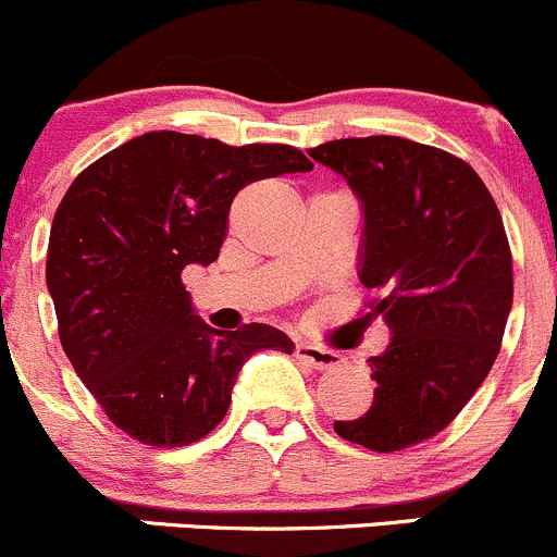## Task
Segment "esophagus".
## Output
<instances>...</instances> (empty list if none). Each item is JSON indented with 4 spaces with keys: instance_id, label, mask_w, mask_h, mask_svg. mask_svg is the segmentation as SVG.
Segmentation results:
<instances>
[{
    "instance_id": "1",
    "label": "esophagus",
    "mask_w": 557,
    "mask_h": 557,
    "mask_svg": "<svg viewBox=\"0 0 557 557\" xmlns=\"http://www.w3.org/2000/svg\"><path fill=\"white\" fill-rule=\"evenodd\" d=\"M294 352L301 363H307V367H312V369H320V372H323V369H336L342 363V356L336 350H325V347L307 345V342H296Z\"/></svg>"
}]
</instances>
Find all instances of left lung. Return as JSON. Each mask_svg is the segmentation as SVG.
<instances>
[{"mask_svg": "<svg viewBox=\"0 0 557 557\" xmlns=\"http://www.w3.org/2000/svg\"><path fill=\"white\" fill-rule=\"evenodd\" d=\"M310 156L363 201L367 318L391 342L369 358L372 407L342 440L396 453L440 434L491 372L512 310V250L491 190L463 159L404 137H352Z\"/></svg>", "mask_w": 557, "mask_h": 557, "instance_id": "8db88e82", "label": "left lung"}]
</instances>
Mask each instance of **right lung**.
Returning <instances> with one entry per match:
<instances>
[{
	"label": "right lung",
	"mask_w": 557,
	"mask_h": 557,
	"mask_svg": "<svg viewBox=\"0 0 557 557\" xmlns=\"http://www.w3.org/2000/svg\"><path fill=\"white\" fill-rule=\"evenodd\" d=\"M310 170L290 145L148 132L77 174L53 215L45 280L66 358L123 434L199 442L226 418L252 352H294L267 323H201L180 274L215 261L245 185Z\"/></svg>",
	"instance_id": "1"
}]
</instances>
